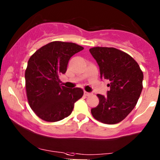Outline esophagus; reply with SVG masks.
I'll list each match as a JSON object with an SVG mask.
<instances>
[{"label": "esophagus", "instance_id": "obj_1", "mask_svg": "<svg viewBox=\"0 0 160 160\" xmlns=\"http://www.w3.org/2000/svg\"><path fill=\"white\" fill-rule=\"evenodd\" d=\"M91 94H92L91 92H87V91H84V95H85V96H90Z\"/></svg>", "mask_w": 160, "mask_h": 160}]
</instances>
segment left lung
Returning a JSON list of instances; mask_svg holds the SVG:
<instances>
[{
    "label": "left lung",
    "mask_w": 160,
    "mask_h": 160,
    "mask_svg": "<svg viewBox=\"0 0 160 160\" xmlns=\"http://www.w3.org/2000/svg\"><path fill=\"white\" fill-rule=\"evenodd\" d=\"M89 52L99 67L100 77L110 81L107 96L97 94L99 102L91 113L100 122L117 124L137 105L143 89V71L131 55L119 49L93 47Z\"/></svg>",
    "instance_id": "obj_1"
}]
</instances>
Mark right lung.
I'll use <instances>...</instances> for the list:
<instances>
[{"label":"right lung","mask_w":160,"mask_h":160,"mask_svg":"<svg viewBox=\"0 0 160 160\" xmlns=\"http://www.w3.org/2000/svg\"><path fill=\"white\" fill-rule=\"evenodd\" d=\"M83 47L73 42L54 41L38 49L28 61L26 91L29 106L38 118L54 122L69 116L83 96L80 88L68 89L59 83L70 58Z\"/></svg>","instance_id":"1"}]
</instances>
